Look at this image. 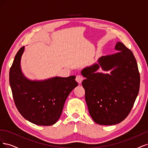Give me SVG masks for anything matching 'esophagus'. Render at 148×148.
<instances>
[{
  "label": "esophagus",
  "mask_w": 148,
  "mask_h": 148,
  "mask_svg": "<svg viewBox=\"0 0 148 148\" xmlns=\"http://www.w3.org/2000/svg\"><path fill=\"white\" fill-rule=\"evenodd\" d=\"M83 79H84V77H83V76L78 75L77 76V77H76V81H77L79 84H80L82 82Z\"/></svg>",
  "instance_id": "34e87169"
}]
</instances>
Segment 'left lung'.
<instances>
[{
    "mask_svg": "<svg viewBox=\"0 0 148 148\" xmlns=\"http://www.w3.org/2000/svg\"><path fill=\"white\" fill-rule=\"evenodd\" d=\"M114 54L102 56L81 71L89 114L97 124L113 125L126 118L140 89V76L133 52L117 42ZM110 74L97 73L100 67Z\"/></svg>",
    "mask_w": 148,
    "mask_h": 148,
    "instance_id": "8db88e82",
    "label": "left lung"
}]
</instances>
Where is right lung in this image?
<instances>
[{"label":"right lung","mask_w":148,"mask_h":148,"mask_svg":"<svg viewBox=\"0 0 148 148\" xmlns=\"http://www.w3.org/2000/svg\"><path fill=\"white\" fill-rule=\"evenodd\" d=\"M22 47L16 53L10 69L9 82L18 110L29 122L49 126L59 119L65 102L70 92L78 86L75 76L31 80L21 69Z\"/></svg>","instance_id":"add662e5"}]
</instances>
